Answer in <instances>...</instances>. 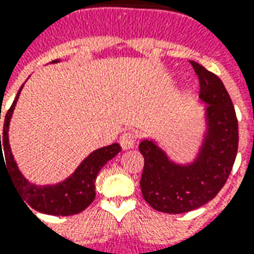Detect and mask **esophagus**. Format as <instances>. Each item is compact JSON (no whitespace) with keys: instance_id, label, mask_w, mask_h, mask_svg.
<instances>
[{"instance_id":"1","label":"esophagus","mask_w":254,"mask_h":254,"mask_svg":"<svg viewBox=\"0 0 254 254\" xmlns=\"http://www.w3.org/2000/svg\"><path fill=\"white\" fill-rule=\"evenodd\" d=\"M135 144V135L131 133V131H127L124 133L121 137H120V145L124 150H127V149H131Z\"/></svg>"}]
</instances>
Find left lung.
I'll use <instances>...</instances> for the list:
<instances>
[{
  "instance_id": "8db88e82",
  "label": "left lung",
  "mask_w": 254,
  "mask_h": 254,
  "mask_svg": "<svg viewBox=\"0 0 254 254\" xmlns=\"http://www.w3.org/2000/svg\"><path fill=\"white\" fill-rule=\"evenodd\" d=\"M200 81V100L206 104V131L197 157L190 164L172 161L157 142H140L144 156L141 191L158 212H190L213 200L225 185L239 149V124L222 81L202 65L190 61Z\"/></svg>"
}]
</instances>
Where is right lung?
<instances>
[{
    "mask_svg": "<svg viewBox=\"0 0 254 254\" xmlns=\"http://www.w3.org/2000/svg\"><path fill=\"white\" fill-rule=\"evenodd\" d=\"M56 63H60V60L52 61V64ZM22 86L19 88L10 109L6 112L5 121H3V133L0 134V169L1 164H3L13 181L15 190L22 197V201L28 208L34 209L37 212L46 213V214H53V216L77 214L88 208L93 202L96 197L94 183H96L97 176L106 162L119 154L121 146L116 142V144L104 146L92 152L78 165L74 173L69 176L66 180H64L63 183H58L56 185H44V187H38V185L29 183L15 164L14 157L11 154L10 145H9V133H7L11 114L15 108V104L18 101ZM3 154H5V160H3ZM5 162H7L6 164H4Z\"/></svg>",
    "mask_w": 254,
    "mask_h": 254,
    "instance_id": "1",
    "label": "right lung"
}]
</instances>
